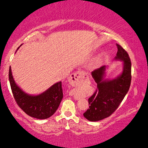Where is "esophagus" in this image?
I'll return each mask as SVG.
<instances>
[{
  "label": "esophagus",
  "instance_id": "esophagus-1",
  "mask_svg": "<svg viewBox=\"0 0 148 148\" xmlns=\"http://www.w3.org/2000/svg\"><path fill=\"white\" fill-rule=\"evenodd\" d=\"M84 77V74L81 72H76L74 74H72L71 77H69V82L71 84H74L76 82L78 81L80 79H82Z\"/></svg>",
  "mask_w": 148,
  "mask_h": 148
}]
</instances>
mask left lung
<instances>
[{
	"instance_id": "1",
	"label": "left lung",
	"mask_w": 148,
	"mask_h": 148,
	"mask_svg": "<svg viewBox=\"0 0 148 148\" xmlns=\"http://www.w3.org/2000/svg\"><path fill=\"white\" fill-rule=\"evenodd\" d=\"M115 60L122 61V73L116 78L104 79L106 66L95 70L92 77L97 84V89L89 98V108L84 113V116L91 121H98L106 118L118 108L128 92L131 82V62L129 54L119 44Z\"/></svg>"
}]
</instances>
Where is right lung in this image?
Wrapping results in <instances>:
<instances>
[{"instance_id":"add662e5","label":"right lung","mask_w":148,"mask_h":148,"mask_svg":"<svg viewBox=\"0 0 148 148\" xmlns=\"http://www.w3.org/2000/svg\"><path fill=\"white\" fill-rule=\"evenodd\" d=\"M9 81L17 105L27 115L34 118L44 119L51 117L59 108L63 97L61 82L55 84L40 95H31L26 93L15 82L10 66Z\"/></svg>"}]
</instances>
